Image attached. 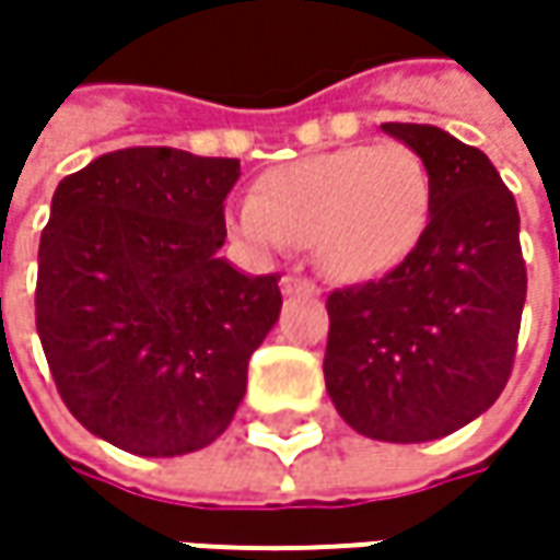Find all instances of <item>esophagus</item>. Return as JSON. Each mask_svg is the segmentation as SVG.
Wrapping results in <instances>:
<instances>
[{"label": "esophagus", "instance_id": "esophagus-1", "mask_svg": "<svg viewBox=\"0 0 560 560\" xmlns=\"http://www.w3.org/2000/svg\"><path fill=\"white\" fill-rule=\"evenodd\" d=\"M280 290L287 292V295H314L317 287H314L312 280L299 277V273H287V277L280 280Z\"/></svg>", "mask_w": 560, "mask_h": 560}]
</instances>
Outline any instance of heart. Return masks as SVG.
Returning <instances> with one entry per match:
<instances>
[{"mask_svg": "<svg viewBox=\"0 0 560 560\" xmlns=\"http://www.w3.org/2000/svg\"><path fill=\"white\" fill-rule=\"evenodd\" d=\"M430 208L427 162L405 142H376L273 167L230 224L258 248L312 246L317 270L336 283H368L415 252Z\"/></svg>", "mask_w": 560, "mask_h": 560, "instance_id": "b5f03b06", "label": "heart"}]
</instances>
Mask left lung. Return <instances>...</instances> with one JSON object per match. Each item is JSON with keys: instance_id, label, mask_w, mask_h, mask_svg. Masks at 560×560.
<instances>
[{"instance_id": "1", "label": "left lung", "mask_w": 560, "mask_h": 560, "mask_svg": "<svg viewBox=\"0 0 560 560\" xmlns=\"http://www.w3.org/2000/svg\"><path fill=\"white\" fill-rule=\"evenodd\" d=\"M430 167L433 208L389 273L327 295L324 380L339 418L380 442H430L502 396L527 302L521 214L480 149L433 124H383Z\"/></svg>"}]
</instances>
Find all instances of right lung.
Returning a JSON list of instances; mask_svg holds the SVG:
<instances>
[{"mask_svg":"<svg viewBox=\"0 0 560 560\" xmlns=\"http://www.w3.org/2000/svg\"><path fill=\"white\" fill-rule=\"evenodd\" d=\"M240 159L133 145L68 174L39 236L36 334L90 433L145 458L218 440L277 324V273L218 258Z\"/></svg>","mask_w":560,"mask_h":560,"instance_id":"obj_1","label":"right lung"}]
</instances>
